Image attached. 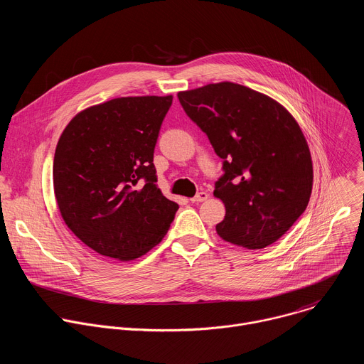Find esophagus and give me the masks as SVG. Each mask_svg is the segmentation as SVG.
<instances>
[{
  "mask_svg": "<svg viewBox=\"0 0 364 364\" xmlns=\"http://www.w3.org/2000/svg\"><path fill=\"white\" fill-rule=\"evenodd\" d=\"M208 198V194L205 193V191H200V193H197L190 201L191 203H194V204H198V203H203V201H205Z\"/></svg>",
  "mask_w": 364,
  "mask_h": 364,
  "instance_id": "esophagus-1",
  "label": "esophagus"
}]
</instances>
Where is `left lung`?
<instances>
[{
  "mask_svg": "<svg viewBox=\"0 0 364 364\" xmlns=\"http://www.w3.org/2000/svg\"><path fill=\"white\" fill-rule=\"evenodd\" d=\"M178 100L223 159L214 184L225 205L218 235L250 250L273 245L311 196L310 150L296 119L270 97L234 82L181 91Z\"/></svg>",
  "mask_w": 364,
  "mask_h": 364,
  "instance_id": "left-lung-1",
  "label": "left lung"
}]
</instances>
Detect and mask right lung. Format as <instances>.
<instances>
[{"instance_id": "right-lung-1", "label": "right lung", "mask_w": 364, "mask_h": 364, "mask_svg": "<svg viewBox=\"0 0 364 364\" xmlns=\"http://www.w3.org/2000/svg\"><path fill=\"white\" fill-rule=\"evenodd\" d=\"M173 95L123 97L77 114L54 156L68 228L95 253L134 260L159 245L178 204L157 188L154 149Z\"/></svg>"}]
</instances>
